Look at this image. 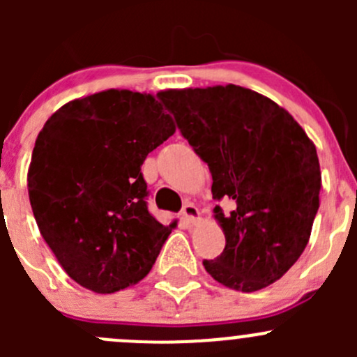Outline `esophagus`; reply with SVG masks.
<instances>
[{"mask_svg":"<svg viewBox=\"0 0 357 357\" xmlns=\"http://www.w3.org/2000/svg\"><path fill=\"white\" fill-rule=\"evenodd\" d=\"M181 215L188 222H193V225L200 221V211L195 204H185V207H183L181 211Z\"/></svg>","mask_w":357,"mask_h":357,"instance_id":"esophagus-1","label":"esophagus"}]
</instances>
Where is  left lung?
I'll list each match as a JSON object with an SVG mask.
<instances>
[{
  "mask_svg": "<svg viewBox=\"0 0 357 357\" xmlns=\"http://www.w3.org/2000/svg\"><path fill=\"white\" fill-rule=\"evenodd\" d=\"M181 135L207 162L226 247L204 268L215 282L255 291L282 278L311 236L321 171L314 143L278 103L242 86L157 93Z\"/></svg>",
  "mask_w": 357,
  "mask_h": 357,
  "instance_id": "1",
  "label": "left lung"
}]
</instances>
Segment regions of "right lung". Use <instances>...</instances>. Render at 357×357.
<instances>
[{
	"label": "right lung",
	"instance_id": "add662e5",
	"mask_svg": "<svg viewBox=\"0 0 357 357\" xmlns=\"http://www.w3.org/2000/svg\"><path fill=\"white\" fill-rule=\"evenodd\" d=\"M150 93L107 89L72 100L46 121L27 171L32 212L63 271L95 294L136 285L172 225L146 208L142 165L176 132Z\"/></svg>",
	"mask_w": 357,
	"mask_h": 357
}]
</instances>
